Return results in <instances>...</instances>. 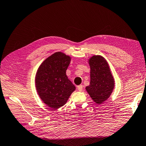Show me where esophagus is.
<instances>
[{"mask_svg": "<svg viewBox=\"0 0 146 146\" xmlns=\"http://www.w3.org/2000/svg\"><path fill=\"white\" fill-rule=\"evenodd\" d=\"M77 88H78V90L79 91H82L83 89V85H78V86H77Z\"/></svg>", "mask_w": 146, "mask_h": 146, "instance_id": "esophagus-1", "label": "esophagus"}]
</instances>
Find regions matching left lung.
Listing matches in <instances>:
<instances>
[{
	"instance_id": "1",
	"label": "left lung",
	"mask_w": 146,
	"mask_h": 146,
	"mask_svg": "<svg viewBox=\"0 0 146 146\" xmlns=\"http://www.w3.org/2000/svg\"><path fill=\"white\" fill-rule=\"evenodd\" d=\"M88 63L90 68V80L85 89L96 103L102 104L113 92L114 77L108 61L102 56H92L88 59Z\"/></svg>"
}]
</instances>
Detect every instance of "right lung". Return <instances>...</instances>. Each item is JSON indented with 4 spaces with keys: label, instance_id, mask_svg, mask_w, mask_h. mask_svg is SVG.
<instances>
[{
    "label": "right lung",
    "instance_id": "1",
    "mask_svg": "<svg viewBox=\"0 0 146 146\" xmlns=\"http://www.w3.org/2000/svg\"><path fill=\"white\" fill-rule=\"evenodd\" d=\"M71 58L62 52H57L45 59L37 70L35 87L42 102L51 109L64 106L76 87L66 71Z\"/></svg>",
    "mask_w": 146,
    "mask_h": 146
}]
</instances>
